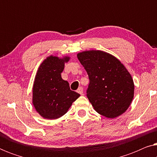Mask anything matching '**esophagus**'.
Returning a JSON list of instances; mask_svg holds the SVG:
<instances>
[{
	"label": "esophagus",
	"mask_w": 157,
	"mask_h": 157,
	"mask_svg": "<svg viewBox=\"0 0 157 157\" xmlns=\"http://www.w3.org/2000/svg\"><path fill=\"white\" fill-rule=\"evenodd\" d=\"M77 92H78L79 94H81V95H83V87H81V86L79 87L78 89H77Z\"/></svg>",
	"instance_id": "obj_1"
}]
</instances>
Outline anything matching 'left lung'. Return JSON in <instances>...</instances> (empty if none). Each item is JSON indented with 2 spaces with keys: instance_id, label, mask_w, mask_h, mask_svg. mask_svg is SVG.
Here are the masks:
<instances>
[{
  "instance_id": "8db88e82",
  "label": "left lung",
  "mask_w": 157,
  "mask_h": 157,
  "mask_svg": "<svg viewBox=\"0 0 157 157\" xmlns=\"http://www.w3.org/2000/svg\"><path fill=\"white\" fill-rule=\"evenodd\" d=\"M77 58L89 76L86 95L96 112L109 119L125 112L134 98V84L121 61L98 50L83 51Z\"/></svg>"
}]
</instances>
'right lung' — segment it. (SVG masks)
I'll return each mask as SVG.
<instances>
[{
  "mask_svg": "<svg viewBox=\"0 0 157 157\" xmlns=\"http://www.w3.org/2000/svg\"><path fill=\"white\" fill-rule=\"evenodd\" d=\"M69 56L47 57L36 73L33 86L32 103L43 118L56 119L67 112L80 94L70 89L69 83L61 78Z\"/></svg>",
  "mask_w": 157,
  "mask_h": 157,
  "instance_id": "right-lung-1",
  "label": "right lung"
}]
</instances>
